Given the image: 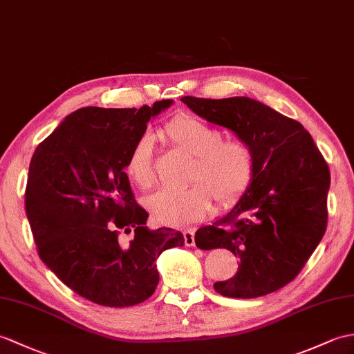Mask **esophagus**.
Listing matches in <instances>:
<instances>
[{
	"label": "esophagus",
	"mask_w": 354,
	"mask_h": 354,
	"mask_svg": "<svg viewBox=\"0 0 354 354\" xmlns=\"http://www.w3.org/2000/svg\"><path fill=\"white\" fill-rule=\"evenodd\" d=\"M183 234H184L185 245H188V248H193V245H196V243H194V229H185Z\"/></svg>",
	"instance_id": "esophagus-1"
}]
</instances>
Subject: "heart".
<instances>
[{
  "instance_id": "b5f03b06",
  "label": "heart",
  "mask_w": 354,
  "mask_h": 354,
  "mask_svg": "<svg viewBox=\"0 0 354 354\" xmlns=\"http://www.w3.org/2000/svg\"><path fill=\"white\" fill-rule=\"evenodd\" d=\"M162 137L176 149L193 157L184 190H162L145 205L153 221L180 227L203 218L216 201L227 209L241 199L253 183L257 153L244 138H223V133L192 114H178L161 128ZM127 174L142 190L157 180L151 134H142L128 153Z\"/></svg>"
}]
</instances>
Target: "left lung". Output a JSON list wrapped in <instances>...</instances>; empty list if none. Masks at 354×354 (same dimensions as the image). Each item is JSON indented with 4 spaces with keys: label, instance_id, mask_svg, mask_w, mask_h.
Here are the masks:
<instances>
[{
    "label": "left lung",
    "instance_id": "obj_1",
    "mask_svg": "<svg viewBox=\"0 0 354 354\" xmlns=\"http://www.w3.org/2000/svg\"><path fill=\"white\" fill-rule=\"evenodd\" d=\"M184 104L216 125L234 131L257 153L249 190L216 223L197 229L196 245L225 248L240 258L236 274L214 290L234 299H254L294 281L322 241L327 226L330 171L300 122L245 96Z\"/></svg>",
    "mask_w": 354,
    "mask_h": 354
}]
</instances>
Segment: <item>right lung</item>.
I'll use <instances>...</instances> for the list:
<instances>
[{"mask_svg": "<svg viewBox=\"0 0 354 354\" xmlns=\"http://www.w3.org/2000/svg\"><path fill=\"white\" fill-rule=\"evenodd\" d=\"M171 105L84 106L69 114L32 155L26 212L37 253L60 281L96 305L134 306L160 282L155 261L184 235L151 231L123 171L146 123ZM133 233L128 243L120 234Z\"/></svg>", "mask_w": 354, "mask_h": 354, "instance_id": "add662e5", "label": "right lung"}]
</instances>
